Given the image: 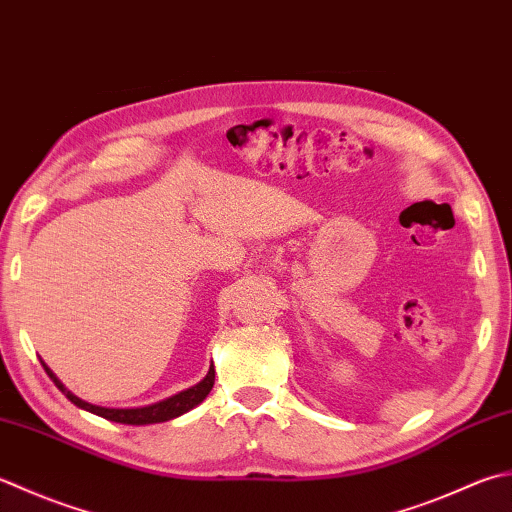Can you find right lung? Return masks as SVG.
<instances>
[{"label":"right lung","instance_id":"obj_1","mask_svg":"<svg viewBox=\"0 0 512 512\" xmlns=\"http://www.w3.org/2000/svg\"><path fill=\"white\" fill-rule=\"evenodd\" d=\"M46 375L53 379V384L62 390V393L73 402L77 408H84L88 413L99 415L108 419V422H117V424H130V426H146V424H159V422H168V419H175L179 415L188 413V410H193L195 406H199L208 397L210 388L215 384V366L210 364L206 377L202 382L190 386L182 393H177L173 397H166L162 402L157 404H150V406H139V408H106V406H97V404H90L84 402V399H79L75 393H70V390L59 382L57 375L50 370L44 362H42Z\"/></svg>","mask_w":512,"mask_h":512}]
</instances>
